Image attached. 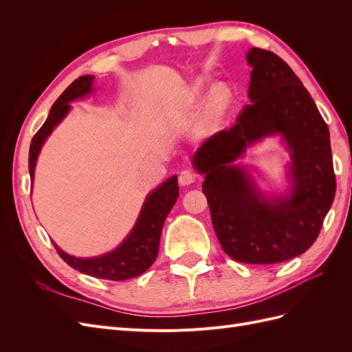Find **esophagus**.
I'll list each match as a JSON object with an SVG mask.
<instances>
[{"instance_id": "esophagus-1", "label": "esophagus", "mask_w": 352, "mask_h": 352, "mask_svg": "<svg viewBox=\"0 0 352 352\" xmlns=\"http://www.w3.org/2000/svg\"><path fill=\"white\" fill-rule=\"evenodd\" d=\"M195 182H197V176L194 172H190V170H184V172H180L179 175L180 186H190Z\"/></svg>"}]
</instances>
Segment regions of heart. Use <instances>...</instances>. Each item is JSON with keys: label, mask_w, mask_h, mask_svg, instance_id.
<instances>
[{"label": "heart", "mask_w": 352, "mask_h": 352, "mask_svg": "<svg viewBox=\"0 0 352 352\" xmlns=\"http://www.w3.org/2000/svg\"><path fill=\"white\" fill-rule=\"evenodd\" d=\"M230 100V92L225 85H216L211 88L210 92V107L212 113H220L226 109V105Z\"/></svg>", "instance_id": "obj_1"}]
</instances>
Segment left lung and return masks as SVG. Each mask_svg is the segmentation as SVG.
<instances>
[{
    "mask_svg": "<svg viewBox=\"0 0 352 352\" xmlns=\"http://www.w3.org/2000/svg\"><path fill=\"white\" fill-rule=\"evenodd\" d=\"M248 98L236 123L202 144L192 164L206 175L202 192L225 252L248 264H276L317 239L336 190L329 127L292 69L272 51L252 47ZM279 134L292 153L286 195L263 196L236 164L246 148Z\"/></svg>",
    "mask_w": 352,
    "mask_h": 352,
    "instance_id": "left-lung-1",
    "label": "left lung"
}]
</instances>
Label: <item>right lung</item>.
Instances as JSON below:
<instances>
[{"label": "right lung", "mask_w": 352, "mask_h": 352, "mask_svg": "<svg viewBox=\"0 0 352 352\" xmlns=\"http://www.w3.org/2000/svg\"><path fill=\"white\" fill-rule=\"evenodd\" d=\"M92 82L94 76H91V74L80 76L60 95L54 104H52L45 123L42 124V127L35 133L34 140L30 142L29 173L32 184H34L35 166L42 145H44L51 132L54 131V127L65 119L67 113L70 111L69 102L87 97V95L92 92ZM177 197V176H172L167 179L166 182L157 186L153 192L145 198L140 217H138L135 226L129 235H127V238L116 250L107 254L98 255V257H73V255L63 251L58 245H56L54 242L52 243H54L60 257L74 270L88 276H94V278L98 279L117 282L132 279L135 276H140L145 270L150 269L153 263L155 261L163 225L170 210L173 208Z\"/></svg>", "instance_id": "1"}]
</instances>
